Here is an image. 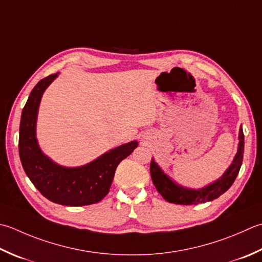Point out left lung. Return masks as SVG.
<instances>
[{
    "instance_id": "8db88e82",
    "label": "left lung",
    "mask_w": 262,
    "mask_h": 262,
    "mask_svg": "<svg viewBox=\"0 0 262 262\" xmlns=\"http://www.w3.org/2000/svg\"><path fill=\"white\" fill-rule=\"evenodd\" d=\"M244 153V134L242 127H239L238 133V146L237 152L235 155L230 166L226 169L222 176L216 181L208 184L201 188H188L182 186L181 184L169 177L167 173L162 170L161 167L158 165L155 159L152 158L150 165V172L152 182L155 184L158 192L161 194L166 201L175 204H199L206 203L208 201L219 198L227 189L233 185L235 178L237 177L239 168L242 166Z\"/></svg>"
}]
</instances>
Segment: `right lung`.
<instances>
[{
  "mask_svg": "<svg viewBox=\"0 0 262 262\" xmlns=\"http://www.w3.org/2000/svg\"><path fill=\"white\" fill-rule=\"evenodd\" d=\"M58 76L56 73L39 80L26 102L19 128L20 160L30 182L50 201L68 207L90 206L109 193L118 165L135 150L138 142L111 148L79 167L61 166L46 156L36 137V124L44 92Z\"/></svg>",
  "mask_w": 262,
  "mask_h": 262,
  "instance_id": "add662e5",
  "label": "right lung"
}]
</instances>
